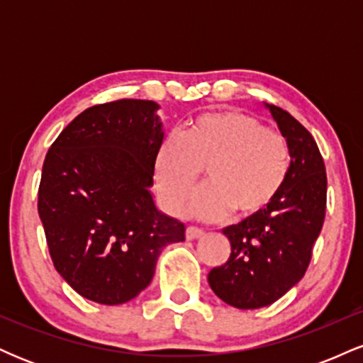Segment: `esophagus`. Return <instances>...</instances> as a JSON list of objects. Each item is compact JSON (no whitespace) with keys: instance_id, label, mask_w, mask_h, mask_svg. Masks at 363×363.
<instances>
[{"instance_id":"esophagus-1","label":"esophagus","mask_w":363,"mask_h":363,"mask_svg":"<svg viewBox=\"0 0 363 363\" xmlns=\"http://www.w3.org/2000/svg\"><path fill=\"white\" fill-rule=\"evenodd\" d=\"M205 235V232L201 228H196V227H187L186 228V239L187 240H194V239H201Z\"/></svg>"}]
</instances>
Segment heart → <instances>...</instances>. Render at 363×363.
Wrapping results in <instances>:
<instances>
[{
	"instance_id": "heart-1",
	"label": "heart",
	"mask_w": 363,
	"mask_h": 363,
	"mask_svg": "<svg viewBox=\"0 0 363 363\" xmlns=\"http://www.w3.org/2000/svg\"><path fill=\"white\" fill-rule=\"evenodd\" d=\"M155 182L162 201L182 213L206 170L208 186L191 199L186 213L203 220H239L262 213L278 194L290 169V150L281 135L239 111L196 116L179 136H170L155 155Z\"/></svg>"
}]
</instances>
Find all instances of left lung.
Returning <instances> with one entry per match:
<instances>
[{"mask_svg": "<svg viewBox=\"0 0 363 363\" xmlns=\"http://www.w3.org/2000/svg\"><path fill=\"white\" fill-rule=\"evenodd\" d=\"M266 107L289 145V176L262 213L223 228L230 257L208 273L211 290L237 309L269 306L302 280L326 215V167L314 138L286 111Z\"/></svg>", "mask_w": 363, "mask_h": 363, "instance_id": "1", "label": "left lung"}]
</instances>
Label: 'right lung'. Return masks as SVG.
<instances>
[{
  "label": "right lung",
  "instance_id": "1",
  "mask_svg": "<svg viewBox=\"0 0 363 363\" xmlns=\"http://www.w3.org/2000/svg\"><path fill=\"white\" fill-rule=\"evenodd\" d=\"M153 101L99 104L77 116L45 155L39 216L56 272L104 306L135 298L186 227L162 213L150 187L164 129Z\"/></svg>",
  "mask_w": 363,
  "mask_h": 363
}]
</instances>
